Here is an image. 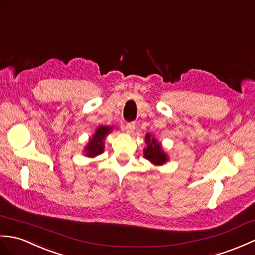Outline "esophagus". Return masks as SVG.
<instances>
[{
	"label": "esophagus",
	"mask_w": 255,
	"mask_h": 255,
	"mask_svg": "<svg viewBox=\"0 0 255 255\" xmlns=\"http://www.w3.org/2000/svg\"><path fill=\"white\" fill-rule=\"evenodd\" d=\"M134 128H135L134 123H128V124H126V127H125L126 133L131 134L134 131Z\"/></svg>",
	"instance_id": "34e87169"
}]
</instances>
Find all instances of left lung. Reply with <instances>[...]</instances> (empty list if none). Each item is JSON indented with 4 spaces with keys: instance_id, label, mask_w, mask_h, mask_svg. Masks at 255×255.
Returning <instances> with one entry per match:
<instances>
[{
    "instance_id": "left-lung-1",
    "label": "left lung",
    "mask_w": 255,
    "mask_h": 255,
    "mask_svg": "<svg viewBox=\"0 0 255 255\" xmlns=\"http://www.w3.org/2000/svg\"><path fill=\"white\" fill-rule=\"evenodd\" d=\"M145 147L143 149V155L154 166H162L169 161L168 154L164 151L161 142H158L151 133L145 134Z\"/></svg>"
}]
</instances>
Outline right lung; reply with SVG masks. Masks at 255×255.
Instances as JSON below:
<instances>
[{"label": "right lung", "instance_id": "right-lung-1", "mask_svg": "<svg viewBox=\"0 0 255 255\" xmlns=\"http://www.w3.org/2000/svg\"><path fill=\"white\" fill-rule=\"evenodd\" d=\"M113 126L101 125L96 129V131L89 139L88 143L84 147V155L87 157H96L104 152L105 139L113 131Z\"/></svg>", "mask_w": 255, "mask_h": 255}]
</instances>
